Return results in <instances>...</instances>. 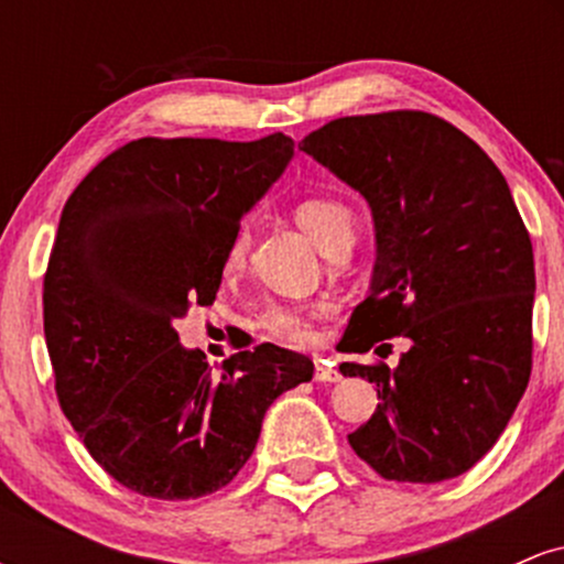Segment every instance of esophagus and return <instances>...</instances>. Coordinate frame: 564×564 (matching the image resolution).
Instances as JSON below:
<instances>
[{
  "mask_svg": "<svg viewBox=\"0 0 564 564\" xmlns=\"http://www.w3.org/2000/svg\"><path fill=\"white\" fill-rule=\"evenodd\" d=\"M315 379H318V381H339L341 373H339V368H336L334 360L318 358V360H315Z\"/></svg>",
  "mask_w": 564,
  "mask_h": 564,
  "instance_id": "34e87169",
  "label": "esophagus"
}]
</instances>
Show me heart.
I'll return each mask as SVG.
<instances>
[{
	"label": "heart",
	"mask_w": 564,
	"mask_h": 564,
	"mask_svg": "<svg viewBox=\"0 0 564 564\" xmlns=\"http://www.w3.org/2000/svg\"><path fill=\"white\" fill-rule=\"evenodd\" d=\"M294 219L326 257L341 246L355 243V215L341 200L328 196L304 198L294 206ZM246 251H249V232L238 230L230 238L228 251H225V270L228 273L241 268L246 262ZM323 315H328L326 304H307V307L270 304L262 313L260 326L273 339L289 341V345H310L315 339V323Z\"/></svg>",
	"instance_id": "b5f03b06"
}]
</instances>
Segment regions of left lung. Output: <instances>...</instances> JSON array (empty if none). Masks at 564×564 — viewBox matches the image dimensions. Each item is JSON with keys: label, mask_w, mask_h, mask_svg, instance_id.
Segmentation results:
<instances>
[{"label": "left lung", "mask_w": 564, "mask_h": 564, "mask_svg": "<svg viewBox=\"0 0 564 564\" xmlns=\"http://www.w3.org/2000/svg\"><path fill=\"white\" fill-rule=\"evenodd\" d=\"M300 151L368 200L377 230L371 291L341 352L411 341L398 368L339 366L381 398L349 445L384 480L464 475L507 430L533 366V243L507 180L462 129L424 111L334 119Z\"/></svg>", "instance_id": "obj_1"}]
</instances>
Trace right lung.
Here are the masks:
<instances>
[{"instance_id": "1", "label": "right lung", "mask_w": 564, "mask_h": 564, "mask_svg": "<svg viewBox=\"0 0 564 564\" xmlns=\"http://www.w3.org/2000/svg\"><path fill=\"white\" fill-rule=\"evenodd\" d=\"M294 140L142 138L95 166L63 206L44 273V336L63 413L116 482L159 501L225 488L278 394L313 360L270 341L212 373L174 321L212 304L241 217Z\"/></svg>"}]
</instances>
